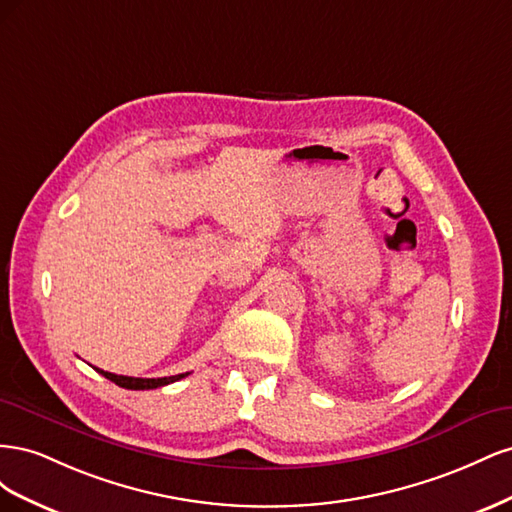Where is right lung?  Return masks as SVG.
<instances>
[{
	"label": "right lung",
	"mask_w": 512,
	"mask_h": 512,
	"mask_svg": "<svg viewBox=\"0 0 512 512\" xmlns=\"http://www.w3.org/2000/svg\"><path fill=\"white\" fill-rule=\"evenodd\" d=\"M98 374H102L104 378H108L111 382H115L121 389H132V391H145V389H158V386H166L170 382H177L181 378H185L188 374H177V376H168V378H130V376H117L111 374V371L98 369Z\"/></svg>",
	"instance_id": "right-lung-1"
}]
</instances>
